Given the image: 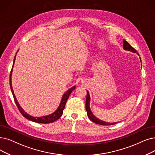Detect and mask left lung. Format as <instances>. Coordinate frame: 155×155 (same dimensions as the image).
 Instances as JSON below:
<instances>
[{"mask_svg":"<svg viewBox=\"0 0 155 155\" xmlns=\"http://www.w3.org/2000/svg\"><path fill=\"white\" fill-rule=\"evenodd\" d=\"M123 48L125 50H127V51H130L132 52H134L136 53L137 52V51L134 49V48H132V47L128 43L126 40H124V45H123ZM137 54L139 55V54L137 53ZM90 100H91V98H90V96H89V93L88 91H87V97H86V103H85V109H86V111H87V116H88V117L89 118V119L92 121V122L94 123H96V124H99V125H114V124H116V122L115 123H108V122H104V121H102V120H100L99 119H98L97 118H96L95 116H94L91 109H90Z\"/></svg>","mask_w":155,"mask_h":155,"instance_id":"1","label":"left lung"}]
</instances>
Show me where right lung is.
<instances>
[{
    "label": "right lung",
    "instance_id": "right-lung-1",
    "mask_svg": "<svg viewBox=\"0 0 155 155\" xmlns=\"http://www.w3.org/2000/svg\"><path fill=\"white\" fill-rule=\"evenodd\" d=\"M15 59H16V56L15 57L14 59V61H13V65H12V68H13V66H14V63L15 61ZM12 68L11 69V73H10V77H9V84H10V87H11V92L12 94V96L13 97H14L15 99V101L16 103V104L18 107V108L19 110V111H20L22 114V115L25 117L26 119H28L29 120L32 121V122H37V123H39V124H50L52 122H55L57 120H58L60 117H61L63 115V110L64 109V107L66 103L67 100H68L70 94L71 93V92L75 90V86H73L71 88H70L69 90L67 91V92H65V94H64V95L62 97L61 99V101L60 103V104L58 107V108L56 110V111H55L53 113L51 114V115H47V116H44V117H32L29 115L28 114L26 113L23 110L22 107L20 106L19 104L18 103L17 99L16 98V96L15 95V93L14 91H13L12 89V84H11V75H12Z\"/></svg>",
    "mask_w": 155,
    "mask_h": 155
}]
</instances>
